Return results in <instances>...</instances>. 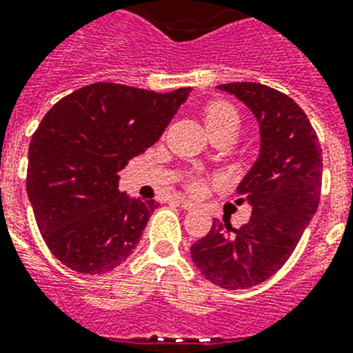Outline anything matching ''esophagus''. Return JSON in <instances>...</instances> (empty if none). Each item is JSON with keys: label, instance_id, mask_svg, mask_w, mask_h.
Masks as SVG:
<instances>
[{"label": "esophagus", "instance_id": "obj_1", "mask_svg": "<svg viewBox=\"0 0 353 353\" xmlns=\"http://www.w3.org/2000/svg\"><path fill=\"white\" fill-rule=\"evenodd\" d=\"M176 201H177V204H181L183 210H188V212H190V210H195V204L192 203V201L185 199V197H177Z\"/></svg>", "mask_w": 353, "mask_h": 353}]
</instances>
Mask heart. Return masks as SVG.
<instances>
[{"label":"heart","mask_w":353,"mask_h":353,"mask_svg":"<svg viewBox=\"0 0 353 353\" xmlns=\"http://www.w3.org/2000/svg\"><path fill=\"white\" fill-rule=\"evenodd\" d=\"M239 120L236 117V111L232 108V105H228V103H212L206 111H204V121H206V127L213 129V127H221V125H226L230 121H235ZM192 190H197L199 188V183H192Z\"/></svg>","instance_id":"heart-1"}]
</instances>
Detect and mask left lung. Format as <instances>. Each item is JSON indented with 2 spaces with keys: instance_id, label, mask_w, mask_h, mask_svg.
<instances>
[{
  "instance_id": "8db88e82",
  "label": "left lung",
  "mask_w": 353,
  "mask_h": 353,
  "mask_svg": "<svg viewBox=\"0 0 353 353\" xmlns=\"http://www.w3.org/2000/svg\"><path fill=\"white\" fill-rule=\"evenodd\" d=\"M217 88L235 94L259 121V158L236 186L251 219L239 230L213 221L190 253L206 280L239 291L265 282L289 260L318 210L323 158L316 131L291 97L259 82Z\"/></svg>"
}]
</instances>
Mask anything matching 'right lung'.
<instances>
[{
    "label": "right lung",
    "mask_w": 353,
    "mask_h": 353,
    "mask_svg": "<svg viewBox=\"0 0 353 353\" xmlns=\"http://www.w3.org/2000/svg\"><path fill=\"white\" fill-rule=\"evenodd\" d=\"M188 94L97 82L44 114L28 147L26 192L44 242L66 268L102 274L131 256L159 204L118 190V172L161 138Z\"/></svg>",
    "instance_id": "right-lung-1"
}]
</instances>
